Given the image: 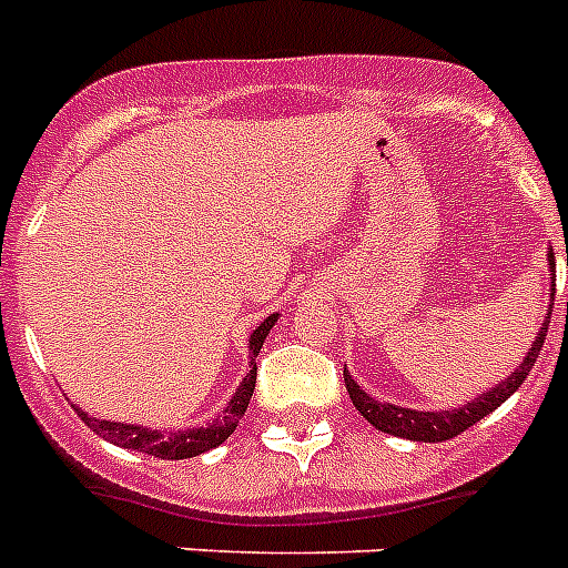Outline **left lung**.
<instances>
[{
    "instance_id": "left-lung-1",
    "label": "left lung",
    "mask_w": 568,
    "mask_h": 568,
    "mask_svg": "<svg viewBox=\"0 0 568 568\" xmlns=\"http://www.w3.org/2000/svg\"><path fill=\"white\" fill-rule=\"evenodd\" d=\"M548 268H551V303H548V315L539 326L537 338H534L531 349L525 353L523 364L510 371L508 379H501L496 388L484 390L481 396L476 399H469L464 403L460 408H449V412H417V408H403V405H394V403H382L376 399L373 394L358 385L349 371L344 367V385H347V394L356 405V412L362 414L371 426H376L379 432L385 435H394V437H405V440H419V444H440V440H449V437L460 435V432H467L469 426H476L478 419H484L487 414H493L499 408L508 396H514V390L528 379V373H531L534 362H537L539 349L546 344V332L548 324H551V308H555V251L548 247ZM568 262V260H566Z\"/></svg>"
}]
</instances>
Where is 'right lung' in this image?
I'll return each instance as SVG.
<instances>
[{
	"instance_id": "add662e5",
	"label": "right lung",
	"mask_w": 568,
	"mask_h": 568,
	"mask_svg": "<svg viewBox=\"0 0 568 568\" xmlns=\"http://www.w3.org/2000/svg\"><path fill=\"white\" fill-rule=\"evenodd\" d=\"M280 321V315H268L256 329L251 332L247 338V376L239 382L236 394L230 396L227 408L221 417H215L206 426H192V428H178V432H160V428L136 426V423H119V419H95L87 412H81L75 405L78 417L84 419L87 426L95 432L99 437L110 440L113 446H122V449L145 452V455H154V458L163 460H183L195 458V455H204V452L215 449L227 440L233 432H236L239 419L247 412V403H251L253 388H256V356H260L262 344L268 338V332L274 329V324Z\"/></svg>"
}]
</instances>
